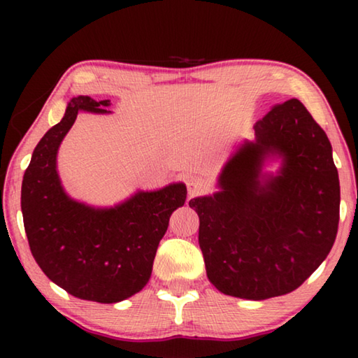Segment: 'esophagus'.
<instances>
[{"label": "esophagus", "mask_w": 358, "mask_h": 358, "mask_svg": "<svg viewBox=\"0 0 358 358\" xmlns=\"http://www.w3.org/2000/svg\"><path fill=\"white\" fill-rule=\"evenodd\" d=\"M187 194L189 196H199V194H202L208 189V183L205 181L203 178H199V177H191L187 180Z\"/></svg>", "instance_id": "esophagus-1"}]
</instances>
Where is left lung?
<instances>
[{
	"instance_id": "1",
	"label": "left lung",
	"mask_w": 358,
	"mask_h": 358,
	"mask_svg": "<svg viewBox=\"0 0 358 358\" xmlns=\"http://www.w3.org/2000/svg\"><path fill=\"white\" fill-rule=\"evenodd\" d=\"M211 196L196 197L199 245L220 292L265 300L300 287L329 256L339 222V178L324 129L299 99L254 124ZM281 159L276 174L264 162Z\"/></svg>"
}]
</instances>
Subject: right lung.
I'll return each instance as SVG.
<instances>
[{
	"mask_svg": "<svg viewBox=\"0 0 358 358\" xmlns=\"http://www.w3.org/2000/svg\"><path fill=\"white\" fill-rule=\"evenodd\" d=\"M110 101L77 96L33 151L22 181V213L29 250L47 278L80 300L117 303L145 287L171 215L186 201V185L137 191L113 207H92L64 191L57 156L80 110L106 115Z\"/></svg>",
	"mask_w": 358,
	"mask_h": 358,
	"instance_id": "obj_1",
	"label": "right lung"
}]
</instances>
